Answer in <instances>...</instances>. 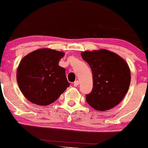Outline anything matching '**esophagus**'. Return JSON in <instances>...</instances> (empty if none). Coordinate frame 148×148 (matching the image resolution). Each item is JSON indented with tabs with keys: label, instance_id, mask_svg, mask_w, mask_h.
<instances>
[{
	"label": "esophagus",
	"instance_id": "34e87169",
	"mask_svg": "<svg viewBox=\"0 0 148 148\" xmlns=\"http://www.w3.org/2000/svg\"><path fill=\"white\" fill-rule=\"evenodd\" d=\"M74 84V86H75V87H77V86H78V84H79V82H78V80L75 81V82H74V84Z\"/></svg>",
	"mask_w": 148,
	"mask_h": 148
}]
</instances>
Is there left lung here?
Masks as SVG:
<instances>
[{"instance_id": "left-lung-1", "label": "left lung", "mask_w": 148, "mask_h": 148, "mask_svg": "<svg viewBox=\"0 0 148 148\" xmlns=\"http://www.w3.org/2000/svg\"><path fill=\"white\" fill-rule=\"evenodd\" d=\"M92 73V90L86 101L92 108L104 111L121 102L130 84V71L123 58L106 49L82 52Z\"/></svg>"}]
</instances>
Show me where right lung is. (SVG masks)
<instances>
[{
	"label": "right lung",
	"instance_id": "obj_1",
	"mask_svg": "<svg viewBox=\"0 0 148 148\" xmlns=\"http://www.w3.org/2000/svg\"><path fill=\"white\" fill-rule=\"evenodd\" d=\"M64 55L53 49H40L21 61L17 70V82L22 93L29 101L48 105L70 87L65 69L58 65Z\"/></svg>",
	"mask_w": 148,
	"mask_h": 148
}]
</instances>
